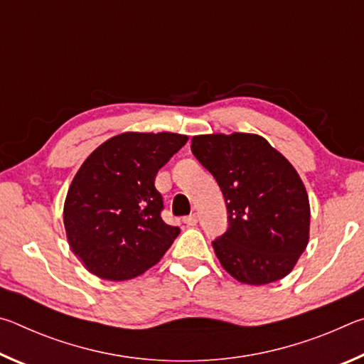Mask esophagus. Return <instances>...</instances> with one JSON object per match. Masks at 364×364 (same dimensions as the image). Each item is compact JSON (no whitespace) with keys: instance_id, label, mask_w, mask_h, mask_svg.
<instances>
[{"instance_id":"1","label":"esophagus","mask_w":364,"mask_h":364,"mask_svg":"<svg viewBox=\"0 0 364 364\" xmlns=\"http://www.w3.org/2000/svg\"><path fill=\"white\" fill-rule=\"evenodd\" d=\"M183 221H184V225H186V226H196L197 225V215L193 213V215H189V217H184Z\"/></svg>"}]
</instances>
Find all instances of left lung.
Returning a JSON list of instances; mask_svg holds the SVG:
<instances>
[{
  "instance_id": "8db88e82",
  "label": "left lung",
  "mask_w": 364,
  "mask_h": 364,
  "mask_svg": "<svg viewBox=\"0 0 364 364\" xmlns=\"http://www.w3.org/2000/svg\"><path fill=\"white\" fill-rule=\"evenodd\" d=\"M191 151L226 202L228 230L212 242L221 267L250 286L287 276L310 236V202L291 162L250 133L200 134Z\"/></svg>"
}]
</instances>
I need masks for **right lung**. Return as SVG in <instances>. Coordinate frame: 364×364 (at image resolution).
<instances>
[{
    "instance_id": "obj_1",
    "label": "right lung",
    "mask_w": 364,
    "mask_h": 364,
    "mask_svg": "<svg viewBox=\"0 0 364 364\" xmlns=\"http://www.w3.org/2000/svg\"><path fill=\"white\" fill-rule=\"evenodd\" d=\"M176 133H122L90 154L64 204L69 245L86 269L109 281L133 279L159 263L180 228L160 217L157 171L186 144Z\"/></svg>"
}]
</instances>
